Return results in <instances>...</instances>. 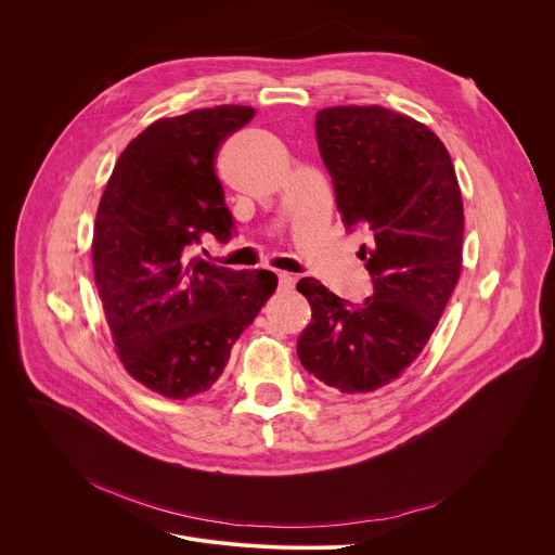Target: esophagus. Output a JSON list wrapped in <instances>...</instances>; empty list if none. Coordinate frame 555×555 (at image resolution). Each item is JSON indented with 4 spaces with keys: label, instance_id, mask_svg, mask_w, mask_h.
<instances>
[{
    "label": "esophagus",
    "instance_id": "1",
    "mask_svg": "<svg viewBox=\"0 0 555 555\" xmlns=\"http://www.w3.org/2000/svg\"><path fill=\"white\" fill-rule=\"evenodd\" d=\"M276 276H279V287H281V289H292V287H294V276H292V274L279 272Z\"/></svg>",
    "mask_w": 555,
    "mask_h": 555
}]
</instances>
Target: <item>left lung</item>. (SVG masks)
I'll return each mask as SVG.
<instances>
[{
	"instance_id": "left-lung-1",
	"label": "left lung",
	"mask_w": 555,
	"mask_h": 555,
	"mask_svg": "<svg viewBox=\"0 0 555 555\" xmlns=\"http://www.w3.org/2000/svg\"><path fill=\"white\" fill-rule=\"evenodd\" d=\"M317 141L345 230L367 234L361 249L374 294L349 304L300 279L312 321L296 354L327 387L374 391L418 359L459 283L461 188L442 141L383 106L319 111Z\"/></svg>"
}]
</instances>
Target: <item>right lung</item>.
I'll use <instances>...</instances> for the list:
<instances>
[{
    "label": "right lung",
    "mask_w": 555,
    "mask_h": 555,
    "mask_svg": "<svg viewBox=\"0 0 555 555\" xmlns=\"http://www.w3.org/2000/svg\"><path fill=\"white\" fill-rule=\"evenodd\" d=\"M251 117L255 108L217 106L155 121L128 143L99 201L94 283L117 354L168 398L208 391L276 289L268 270L190 259L204 234H234L215 157Z\"/></svg>",
    "instance_id": "right-lung-1"
}]
</instances>
